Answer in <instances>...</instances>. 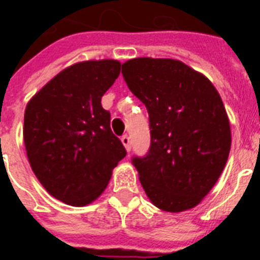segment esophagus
<instances>
[{
	"label": "esophagus",
	"mask_w": 260,
	"mask_h": 260,
	"mask_svg": "<svg viewBox=\"0 0 260 260\" xmlns=\"http://www.w3.org/2000/svg\"><path fill=\"white\" fill-rule=\"evenodd\" d=\"M121 143H122V146L125 147V150L129 152V151H131V139H129V136H128V135H124V136H122Z\"/></svg>",
	"instance_id": "34e87169"
}]
</instances>
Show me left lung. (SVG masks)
<instances>
[{"instance_id":"1","label":"left lung","mask_w":260,"mask_h":260,"mask_svg":"<svg viewBox=\"0 0 260 260\" xmlns=\"http://www.w3.org/2000/svg\"><path fill=\"white\" fill-rule=\"evenodd\" d=\"M121 73L150 116L148 154L132 159L147 197L165 212L191 209L212 190L230 155L220 94L205 75L175 59H131Z\"/></svg>"}]
</instances>
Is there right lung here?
Instances as JSON below:
<instances>
[{"label": "right lung", "mask_w": 260, "mask_h": 260, "mask_svg": "<svg viewBox=\"0 0 260 260\" xmlns=\"http://www.w3.org/2000/svg\"><path fill=\"white\" fill-rule=\"evenodd\" d=\"M113 59L75 63L30 98L24 113L26 156L59 201L85 206L105 190L126 151L110 129L101 98L120 75Z\"/></svg>", "instance_id": "1"}]
</instances>
